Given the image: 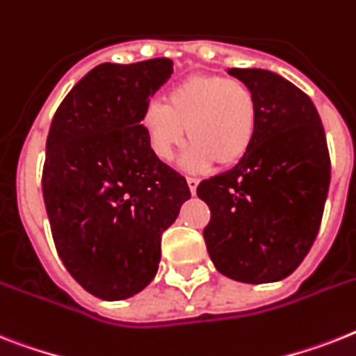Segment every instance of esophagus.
I'll return each mask as SVG.
<instances>
[{
    "mask_svg": "<svg viewBox=\"0 0 356 356\" xmlns=\"http://www.w3.org/2000/svg\"><path fill=\"white\" fill-rule=\"evenodd\" d=\"M186 183H188V188H190V192H192V195H195V192H197V184H199L197 179L186 177Z\"/></svg>",
    "mask_w": 356,
    "mask_h": 356,
    "instance_id": "1",
    "label": "esophagus"
}]
</instances>
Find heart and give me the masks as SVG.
I'll return each mask as SVG.
<instances>
[{
    "label": "heart",
    "mask_w": 356,
    "mask_h": 356,
    "mask_svg": "<svg viewBox=\"0 0 356 356\" xmlns=\"http://www.w3.org/2000/svg\"><path fill=\"white\" fill-rule=\"evenodd\" d=\"M258 120L252 89L221 74L184 78L166 93L164 106L149 102L140 115L149 149L161 161H170L184 137L192 143L183 157L192 172L241 163L256 140Z\"/></svg>",
    "instance_id": "b5f03b06"
}]
</instances>
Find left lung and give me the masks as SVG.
<instances>
[{
    "mask_svg": "<svg viewBox=\"0 0 356 356\" xmlns=\"http://www.w3.org/2000/svg\"><path fill=\"white\" fill-rule=\"evenodd\" d=\"M252 89L258 133L247 157L197 186L210 208L203 230L227 278L270 283L296 270L322 223L331 161L320 115L294 83L265 69H228Z\"/></svg>",
    "mask_w": 356,
    "mask_h": 356,
    "instance_id": "left-lung-1",
    "label": "left lung"
}]
</instances>
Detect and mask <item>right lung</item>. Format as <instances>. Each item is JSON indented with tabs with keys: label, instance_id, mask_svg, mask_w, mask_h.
I'll return each mask as SVG.
<instances>
[{
	"label": "right lung",
	"instance_id": "right-lung-1",
	"mask_svg": "<svg viewBox=\"0 0 356 356\" xmlns=\"http://www.w3.org/2000/svg\"><path fill=\"white\" fill-rule=\"evenodd\" d=\"M173 73L168 58L100 63L63 98L42 190L58 256L88 293L124 300L157 274L161 236L190 199L186 179L149 149L143 109Z\"/></svg>",
	"mask_w": 356,
	"mask_h": 356
}]
</instances>
